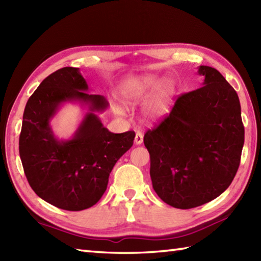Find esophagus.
Masks as SVG:
<instances>
[{
	"label": "esophagus",
	"mask_w": 261,
	"mask_h": 261,
	"mask_svg": "<svg viewBox=\"0 0 261 261\" xmlns=\"http://www.w3.org/2000/svg\"><path fill=\"white\" fill-rule=\"evenodd\" d=\"M143 142V135H142V132L141 131H137V134H136V138H135V143L136 145H141V143Z\"/></svg>",
	"instance_id": "1"
}]
</instances>
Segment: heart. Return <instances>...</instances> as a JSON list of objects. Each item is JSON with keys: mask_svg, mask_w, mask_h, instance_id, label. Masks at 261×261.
<instances>
[{"mask_svg": "<svg viewBox=\"0 0 261 261\" xmlns=\"http://www.w3.org/2000/svg\"><path fill=\"white\" fill-rule=\"evenodd\" d=\"M160 85V80L153 75H142L134 77L125 83L122 90V98L126 104H139L145 102L146 99L151 95L153 91ZM170 90L168 87L163 88L158 95L154 97L151 103L148 105V114L151 118H158L162 115L169 101ZM115 112L123 115L124 109L118 104H114Z\"/></svg>", "mask_w": 261, "mask_h": 261, "instance_id": "heart-1", "label": "heart"}]
</instances>
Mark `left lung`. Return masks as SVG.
Masks as SVG:
<instances>
[{"label":"left lung","instance_id":"1","mask_svg":"<svg viewBox=\"0 0 261 261\" xmlns=\"http://www.w3.org/2000/svg\"><path fill=\"white\" fill-rule=\"evenodd\" d=\"M198 74L204 86L180 95L143 138L154 192L181 210L212 201L230 186L245 142L234 88L215 68L199 66Z\"/></svg>","mask_w":261,"mask_h":261}]
</instances>
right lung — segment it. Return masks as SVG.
Masks as SVG:
<instances>
[{"label": "right lung", "instance_id": "1", "mask_svg": "<svg viewBox=\"0 0 261 261\" xmlns=\"http://www.w3.org/2000/svg\"><path fill=\"white\" fill-rule=\"evenodd\" d=\"M87 91L80 68L58 69L28 99L22 121L19 152L27 179L39 197L66 211L85 210L99 201L114 165L136 137L134 131H109L95 113L107 110L109 102ZM66 101L87 105L89 112L70 140L59 141L50 120Z\"/></svg>", "mask_w": 261, "mask_h": 261}]
</instances>
